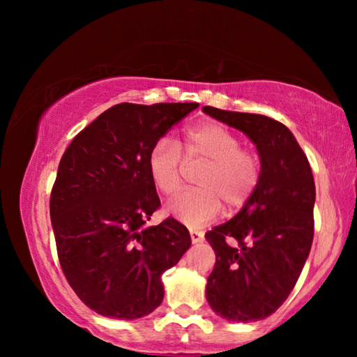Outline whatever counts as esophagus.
I'll list each match as a JSON object with an SVG mask.
<instances>
[{
    "label": "esophagus",
    "instance_id": "1",
    "mask_svg": "<svg viewBox=\"0 0 357 357\" xmlns=\"http://www.w3.org/2000/svg\"><path fill=\"white\" fill-rule=\"evenodd\" d=\"M190 239L193 244L202 243V241L204 239V233L200 231V229H190Z\"/></svg>",
    "mask_w": 357,
    "mask_h": 357
}]
</instances>
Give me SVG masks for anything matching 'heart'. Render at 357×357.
<instances>
[{
	"label": "heart",
	"mask_w": 357,
	"mask_h": 357,
	"mask_svg": "<svg viewBox=\"0 0 357 357\" xmlns=\"http://www.w3.org/2000/svg\"><path fill=\"white\" fill-rule=\"evenodd\" d=\"M241 144V138L220 124H198L183 137V161L176 142L159 138L149 149L148 172L162 195L172 197L179 192L184 165H203L195 178L198 189L174 198L168 204V213L185 225L198 228L214 220L222 204L228 211L243 208L261 178V160L255 151Z\"/></svg>",
	"instance_id": "b5f03b06"
}]
</instances>
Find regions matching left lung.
Instances as JSON below:
<instances>
[{
    "mask_svg": "<svg viewBox=\"0 0 357 357\" xmlns=\"http://www.w3.org/2000/svg\"><path fill=\"white\" fill-rule=\"evenodd\" d=\"M255 143L261 178L243 209L206 233L215 252L206 299L222 318L264 319L287 301L313 241L315 181L287 126L264 114L203 107Z\"/></svg>",
    "mask_w": 357,
    "mask_h": 357,
    "instance_id": "obj_1",
    "label": "left lung"
}]
</instances>
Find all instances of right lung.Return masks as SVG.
<instances>
[{
  "mask_svg": "<svg viewBox=\"0 0 357 357\" xmlns=\"http://www.w3.org/2000/svg\"><path fill=\"white\" fill-rule=\"evenodd\" d=\"M198 108L118 104L86 126L59 160L50 217L61 269L89 309L119 319L149 315L162 274L192 241L173 217L144 227L160 206L148 172L153 144Z\"/></svg>",
  "mask_w": 357,
  "mask_h": 357,
  "instance_id": "obj_1",
  "label": "right lung"
}]
</instances>
